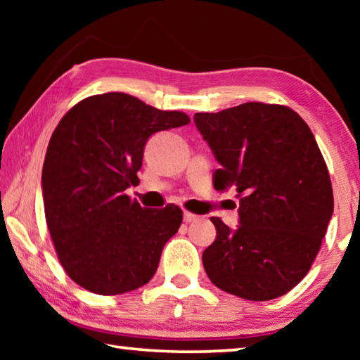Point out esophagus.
<instances>
[{
	"label": "esophagus",
	"instance_id": "obj_1",
	"mask_svg": "<svg viewBox=\"0 0 360 360\" xmlns=\"http://www.w3.org/2000/svg\"><path fill=\"white\" fill-rule=\"evenodd\" d=\"M195 221H198V216L197 214H192V212H188V211L184 212V222L186 224H192Z\"/></svg>",
	"mask_w": 360,
	"mask_h": 360
}]
</instances>
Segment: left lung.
Wrapping results in <instances>:
<instances>
[{
  "label": "left lung",
  "instance_id": "1",
  "mask_svg": "<svg viewBox=\"0 0 360 360\" xmlns=\"http://www.w3.org/2000/svg\"><path fill=\"white\" fill-rule=\"evenodd\" d=\"M197 130L214 154L217 191L236 188L240 225L219 217L203 252L211 283L231 295L265 302L307 276L333 214L327 165L295 111L265 103L197 112Z\"/></svg>",
  "mask_w": 360,
  "mask_h": 360
}]
</instances>
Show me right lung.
Masks as SVG:
<instances>
[{"label": "right lung", "mask_w": 360, "mask_h": 360, "mask_svg": "<svg viewBox=\"0 0 360 360\" xmlns=\"http://www.w3.org/2000/svg\"><path fill=\"white\" fill-rule=\"evenodd\" d=\"M188 122L120 92L89 96L60 120L42 167V200L60 264L84 289L125 294L155 275L182 211L143 208L125 191L138 184L148 139Z\"/></svg>", "instance_id": "obj_1"}]
</instances>
